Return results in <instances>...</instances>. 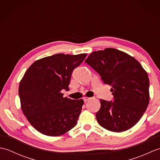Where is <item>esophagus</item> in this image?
<instances>
[{"label":"esophagus","mask_w":160,"mask_h":160,"mask_svg":"<svg viewBox=\"0 0 160 160\" xmlns=\"http://www.w3.org/2000/svg\"><path fill=\"white\" fill-rule=\"evenodd\" d=\"M91 98H89V97H87V96H84L83 97V100L84 102H87V100H89Z\"/></svg>","instance_id":"1"}]
</instances>
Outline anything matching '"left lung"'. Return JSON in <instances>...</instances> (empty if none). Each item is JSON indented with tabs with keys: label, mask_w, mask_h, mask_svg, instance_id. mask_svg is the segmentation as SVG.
Here are the masks:
<instances>
[{
	"label": "left lung",
	"mask_w": 160,
	"mask_h": 160,
	"mask_svg": "<svg viewBox=\"0 0 160 160\" xmlns=\"http://www.w3.org/2000/svg\"><path fill=\"white\" fill-rule=\"evenodd\" d=\"M85 62L112 87L113 102L100 99L96 117L102 127L113 132L128 130L144 113L150 100L149 79L138 61L127 53L106 48L91 53Z\"/></svg>",
	"instance_id": "left-lung-1"
}]
</instances>
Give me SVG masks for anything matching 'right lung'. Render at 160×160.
<instances>
[{
  "instance_id": "add662e5",
  "label": "right lung",
  "mask_w": 160,
  "mask_h": 160,
  "mask_svg": "<svg viewBox=\"0 0 160 160\" xmlns=\"http://www.w3.org/2000/svg\"><path fill=\"white\" fill-rule=\"evenodd\" d=\"M87 53H58L36 60L20 80L18 93L23 114L32 127L48 136H60L73 128L83 100L64 98L71 74Z\"/></svg>"
}]
</instances>
